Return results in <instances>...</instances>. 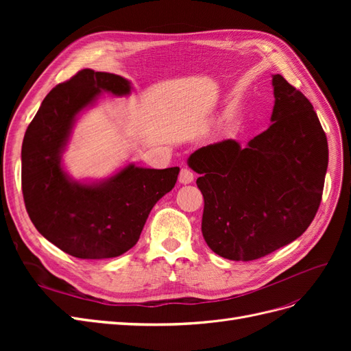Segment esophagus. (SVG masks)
<instances>
[{
  "mask_svg": "<svg viewBox=\"0 0 351 351\" xmlns=\"http://www.w3.org/2000/svg\"><path fill=\"white\" fill-rule=\"evenodd\" d=\"M193 173L190 171L189 168H182V171H180V176H178V182L183 183V184H189L193 182Z\"/></svg>",
  "mask_w": 351,
  "mask_h": 351,
  "instance_id": "esophagus-1",
  "label": "esophagus"
}]
</instances>
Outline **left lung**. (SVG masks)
<instances>
[{"mask_svg": "<svg viewBox=\"0 0 351 351\" xmlns=\"http://www.w3.org/2000/svg\"><path fill=\"white\" fill-rule=\"evenodd\" d=\"M272 124L241 147L222 141L200 147L189 165L200 174L202 234L230 261H254L285 246L319 209L328 142L304 95L281 74L272 77Z\"/></svg>", "mask_w": 351, "mask_h": 351, "instance_id": "left-lung-1", "label": "left lung"}]
</instances>
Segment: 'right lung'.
Listing matches in <instances>:
<instances>
[{
	"mask_svg": "<svg viewBox=\"0 0 351 351\" xmlns=\"http://www.w3.org/2000/svg\"><path fill=\"white\" fill-rule=\"evenodd\" d=\"M127 95L121 76L83 69L52 89L30 121L22 146V192L30 221L48 241L79 259L130 250L151 209L176 186L178 167L127 165L101 184L73 183L60 159L76 115L101 92Z\"/></svg>",
	"mask_w": 351,
	"mask_h": 351,
	"instance_id": "right-lung-1",
	"label": "right lung"
}]
</instances>
